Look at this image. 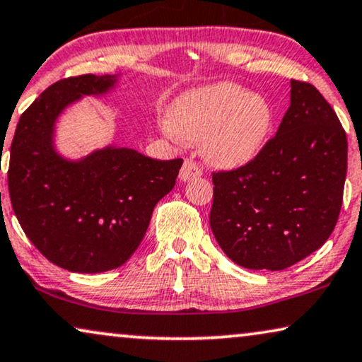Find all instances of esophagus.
<instances>
[{
	"label": "esophagus",
	"instance_id": "1",
	"mask_svg": "<svg viewBox=\"0 0 362 362\" xmlns=\"http://www.w3.org/2000/svg\"><path fill=\"white\" fill-rule=\"evenodd\" d=\"M203 174L202 167L197 164V162H193L192 159H187L183 162L182 169H180V180L182 182H187V180H193V179H198Z\"/></svg>",
	"mask_w": 362,
	"mask_h": 362
}]
</instances>
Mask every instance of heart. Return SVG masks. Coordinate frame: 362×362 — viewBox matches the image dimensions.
<instances>
[{"instance_id": "obj_1", "label": "heart", "mask_w": 362, "mask_h": 362, "mask_svg": "<svg viewBox=\"0 0 362 362\" xmlns=\"http://www.w3.org/2000/svg\"><path fill=\"white\" fill-rule=\"evenodd\" d=\"M162 128L175 139L202 142L213 164L239 167L252 160L272 128L266 98L234 83H218L182 95Z\"/></svg>"}]
</instances>
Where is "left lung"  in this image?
Wrapping results in <instances>:
<instances>
[{"mask_svg": "<svg viewBox=\"0 0 362 362\" xmlns=\"http://www.w3.org/2000/svg\"><path fill=\"white\" fill-rule=\"evenodd\" d=\"M290 86L277 134L247 164L211 174V231L233 262L252 271H282L322 247L343 205V126L313 85Z\"/></svg>", "mask_w": 362, "mask_h": 362, "instance_id": "1", "label": "left lung"}]
</instances>
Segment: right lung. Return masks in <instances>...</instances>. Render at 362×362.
Here are the masks:
<instances>
[{"mask_svg":"<svg viewBox=\"0 0 362 362\" xmlns=\"http://www.w3.org/2000/svg\"><path fill=\"white\" fill-rule=\"evenodd\" d=\"M115 83V75L93 74L55 81L21 115L11 142L8 188L14 215L39 252L70 272L123 266L183 162L151 159L126 147H105L80 160L57 154L52 137L59 115Z\"/></svg>","mask_w":362,"mask_h":362,"instance_id":"1","label":"right lung"}]
</instances>
